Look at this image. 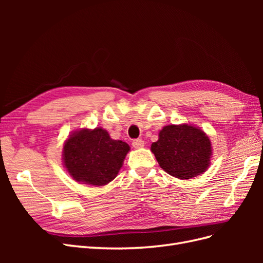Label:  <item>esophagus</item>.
<instances>
[{
    "mask_svg": "<svg viewBox=\"0 0 263 263\" xmlns=\"http://www.w3.org/2000/svg\"><path fill=\"white\" fill-rule=\"evenodd\" d=\"M133 146L135 147V148H141V147H144V140L142 139H134L133 140Z\"/></svg>",
    "mask_w": 263,
    "mask_h": 263,
    "instance_id": "esophagus-1",
    "label": "esophagus"
}]
</instances>
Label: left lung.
Returning a JSON list of instances; mask_svg holds the SVG:
<instances>
[{
  "label": "left lung",
  "instance_id": "left-lung-1",
  "mask_svg": "<svg viewBox=\"0 0 263 263\" xmlns=\"http://www.w3.org/2000/svg\"><path fill=\"white\" fill-rule=\"evenodd\" d=\"M158 163L170 176L186 180L202 174L210 165L211 141L206 134L191 125H169L151 145Z\"/></svg>",
  "mask_w": 263,
  "mask_h": 263
}]
</instances>
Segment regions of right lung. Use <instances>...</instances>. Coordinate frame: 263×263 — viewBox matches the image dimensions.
Masks as SVG:
<instances>
[{
	"mask_svg": "<svg viewBox=\"0 0 263 263\" xmlns=\"http://www.w3.org/2000/svg\"><path fill=\"white\" fill-rule=\"evenodd\" d=\"M128 151L126 142L113 140L104 129H82L66 141L63 161L76 181L101 186L116 178Z\"/></svg>",
	"mask_w": 263,
	"mask_h": 263,
	"instance_id": "obj_1",
	"label": "right lung"
}]
</instances>
